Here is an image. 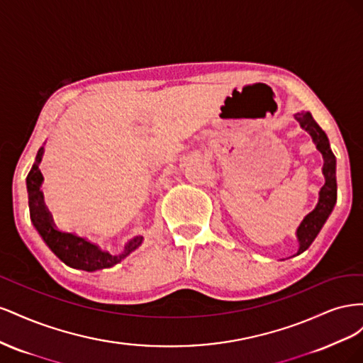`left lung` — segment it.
Listing matches in <instances>:
<instances>
[{"label": "left lung", "instance_id": "8db88e82", "mask_svg": "<svg viewBox=\"0 0 363 363\" xmlns=\"http://www.w3.org/2000/svg\"><path fill=\"white\" fill-rule=\"evenodd\" d=\"M294 118L298 121L300 127L306 130L311 135L316 150L323 155V175L325 179V183L320 191V199L311 213H307L301 224L296 228V239H298V251L296 255H301L303 251L311 247V244L315 240V238L320 233V230L325 224L327 218L333 212V207L336 204V157L330 148V142H328L327 135L324 130L316 124L311 112H298L295 113Z\"/></svg>", "mask_w": 363, "mask_h": 363}]
</instances>
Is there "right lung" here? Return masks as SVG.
<instances>
[{
	"label": "right lung",
	"instance_id": "add662e5",
	"mask_svg": "<svg viewBox=\"0 0 363 363\" xmlns=\"http://www.w3.org/2000/svg\"><path fill=\"white\" fill-rule=\"evenodd\" d=\"M43 151L45 150L40 147L36 155V160L27 175L28 207L33 225H35L43 242L48 245L54 255L71 268L92 272L115 267L116 263L124 260L130 252H133L138 247H140L144 238L135 236L128 240L123 251L118 252V255H112V252L100 248L96 244L91 242V240L74 233L62 232V230L54 225L52 216L48 212L45 203H43V194L40 191L43 177L39 164L42 162Z\"/></svg>",
	"mask_w": 363,
	"mask_h": 363
}]
</instances>
